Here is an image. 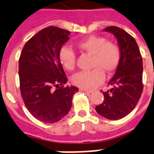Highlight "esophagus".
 Segmentation results:
<instances>
[{
	"instance_id": "esophagus-1",
	"label": "esophagus",
	"mask_w": 154,
	"mask_h": 154,
	"mask_svg": "<svg viewBox=\"0 0 154 154\" xmlns=\"http://www.w3.org/2000/svg\"><path fill=\"white\" fill-rule=\"evenodd\" d=\"M81 91H83V92H86V93H88V94H91L92 91H88V90H85V89H80Z\"/></svg>"
}]
</instances>
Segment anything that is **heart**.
<instances>
[{
  "instance_id": "1",
  "label": "heart",
  "mask_w": 154,
  "mask_h": 154,
  "mask_svg": "<svg viewBox=\"0 0 154 154\" xmlns=\"http://www.w3.org/2000/svg\"><path fill=\"white\" fill-rule=\"evenodd\" d=\"M77 47L92 55L91 71L81 72L72 77L75 86L85 90H92L99 86L104 78L103 72L111 74L118 68L121 60V51L118 45L107 42L104 37L90 36L77 44ZM60 60L63 66L72 70L75 67L76 55L73 51L64 46L60 51Z\"/></svg>"
}]
</instances>
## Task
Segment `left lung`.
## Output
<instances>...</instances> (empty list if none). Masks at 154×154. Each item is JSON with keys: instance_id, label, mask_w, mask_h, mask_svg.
<instances>
[{"instance_id": "left-lung-1", "label": "left lung", "mask_w": 154, "mask_h": 154, "mask_svg": "<svg viewBox=\"0 0 154 154\" xmlns=\"http://www.w3.org/2000/svg\"><path fill=\"white\" fill-rule=\"evenodd\" d=\"M103 31L116 37L121 60L109 82L112 88L103 92L104 100L95 107V110L107 119L118 120L129 114L140 98L143 91V61L135 40L126 31L115 26L108 27Z\"/></svg>"}]
</instances>
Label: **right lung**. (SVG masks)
<instances>
[{
    "instance_id": "add662e5",
    "label": "right lung",
    "mask_w": 154,
    "mask_h": 154,
    "mask_svg": "<svg viewBox=\"0 0 154 154\" xmlns=\"http://www.w3.org/2000/svg\"><path fill=\"white\" fill-rule=\"evenodd\" d=\"M69 35V31L57 27L44 28L27 42L19 58L23 102L34 118L45 123L57 122L68 114L78 91L76 86L63 87L68 78L59 54Z\"/></svg>"
}]
</instances>
